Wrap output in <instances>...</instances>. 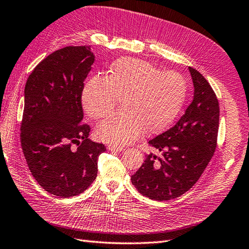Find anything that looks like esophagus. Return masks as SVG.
<instances>
[{"label": "esophagus", "instance_id": "obj_1", "mask_svg": "<svg viewBox=\"0 0 249 249\" xmlns=\"http://www.w3.org/2000/svg\"><path fill=\"white\" fill-rule=\"evenodd\" d=\"M108 149L109 150H112V151H122V150H124V147L123 146H121V145H117V144H112V143H110V144H108V147H107Z\"/></svg>", "mask_w": 249, "mask_h": 249}]
</instances>
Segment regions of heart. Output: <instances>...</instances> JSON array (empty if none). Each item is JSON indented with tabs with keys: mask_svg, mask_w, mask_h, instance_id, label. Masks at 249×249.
Here are the masks:
<instances>
[{
	"mask_svg": "<svg viewBox=\"0 0 249 249\" xmlns=\"http://www.w3.org/2000/svg\"><path fill=\"white\" fill-rule=\"evenodd\" d=\"M187 93L185 79L136 58H121L111 64L107 76L94 75L82 92V104L93 119H103L114 110L121 98V110L106 120L97 133L104 141L126 144L146 130L157 133L173 122Z\"/></svg>",
	"mask_w": 249,
	"mask_h": 249,
	"instance_id": "heart-1",
	"label": "heart"
}]
</instances>
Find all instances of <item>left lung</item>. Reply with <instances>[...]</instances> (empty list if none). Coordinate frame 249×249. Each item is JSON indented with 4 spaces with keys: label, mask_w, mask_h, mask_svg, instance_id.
Listing matches in <instances>:
<instances>
[{
    "label": "left lung",
    "mask_w": 249,
    "mask_h": 249,
    "mask_svg": "<svg viewBox=\"0 0 249 249\" xmlns=\"http://www.w3.org/2000/svg\"><path fill=\"white\" fill-rule=\"evenodd\" d=\"M195 95L178 122L148 142L162 152L146 156L131 183L141 195L156 201L182 196L200 179L216 147L219 102L207 80L189 67Z\"/></svg>",
    "instance_id": "obj_1"
}]
</instances>
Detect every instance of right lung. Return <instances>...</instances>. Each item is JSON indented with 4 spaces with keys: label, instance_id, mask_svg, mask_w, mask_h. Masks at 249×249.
Masks as SVG:
<instances>
[{
    "label": "right lung",
    "instance_id": "obj_1",
    "mask_svg": "<svg viewBox=\"0 0 249 249\" xmlns=\"http://www.w3.org/2000/svg\"><path fill=\"white\" fill-rule=\"evenodd\" d=\"M94 55L89 46H67L50 53L25 85L21 144L31 175L50 195L78 196L98 174L104 144L88 139L82 123V91Z\"/></svg>",
    "mask_w": 249,
    "mask_h": 249
}]
</instances>
